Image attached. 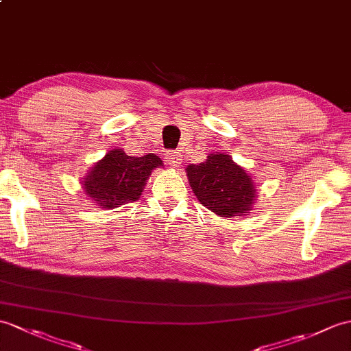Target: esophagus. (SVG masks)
<instances>
[{"label":"esophagus","instance_id":"34e87169","mask_svg":"<svg viewBox=\"0 0 351 351\" xmlns=\"http://www.w3.org/2000/svg\"><path fill=\"white\" fill-rule=\"evenodd\" d=\"M181 160H182V157H181V154H179V152L169 151V152L166 154V161L169 162L170 166L179 167V166H181Z\"/></svg>","mask_w":351,"mask_h":351}]
</instances>
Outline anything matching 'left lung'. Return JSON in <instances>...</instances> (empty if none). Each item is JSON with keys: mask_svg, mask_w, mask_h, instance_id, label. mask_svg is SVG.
Instances as JSON below:
<instances>
[{"mask_svg": "<svg viewBox=\"0 0 351 351\" xmlns=\"http://www.w3.org/2000/svg\"><path fill=\"white\" fill-rule=\"evenodd\" d=\"M186 176L199 202L217 215H247L256 200L251 178L224 154H210L205 162L190 165Z\"/></svg>", "mask_w": 351, "mask_h": 351, "instance_id": "obj_1", "label": "left lung"}]
</instances>
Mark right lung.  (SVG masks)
Returning a JSON list of instances; mask_svg holds the SVG:
<instances>
[{"label": "right lung", "mask_w": 351, "mask_h": 351, "mask_svg": "<svg viewBox=\"0 0 351 351\" xmlns=\"http://www.w3.org/2000/svg\"><path fill=\"white\" fill-rule=\"evenodd\" d=\"M158 166H162V161L156 154L132 157L122 149H113L86 175L84 189L100 206L117 208L137 200L146 179Z\"/></svg>", "instance_id": "obj_1"}]
</instances>
